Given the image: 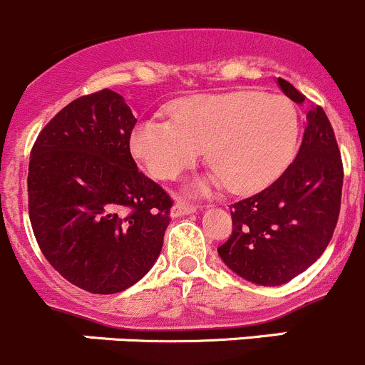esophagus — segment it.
Segmentation results:
<instances>
[{"instance_id": "obj_1", "label": "esophagus", "mask_w": 365, "mask_h": 365, "mask_svg": "<svg viewBox=\"0 0 365 365\" xmlns=\"http://www.w3.org/2000/svg\"><path fill=\"white\" fill-rule=\"evenodd\" d=\"M197 206L195 204H190L186 200H177L172 207V217H182V215L195 213Z\"/></svg>"}]
</instances>
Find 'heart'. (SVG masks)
I'll use <instances>...</instances> for the list:
<instances>
[{"instance_id": "obj_1", "label": "heart", "mask_w": 365, "mask_h": 365, "mask_svg": "<svg viewBox=\"0 0 365 365\" xmlns=\"http://www.w3.org/2000/svg\"><path fill=\"white\" fill-rule=\"evenodd\" d=\"M297 138V114L283 96L240 91L182 100L172 121L147 120L134 128L130 148L161 180L192 168L206 150L211 182L231 193H252L287 166Z\"/></svg>"}]
</instances>
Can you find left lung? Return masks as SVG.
<instances>
[{"label": "left lung", "mask_w": 365, "mask_h": 365, "mask_svg": "<svg viewBox=\"0 0 365 365\" xmlns=\"http://www.w3.org/2000/svg\"><path fill=\"white\" fill-rule=\"evenodd\" d=\"M296 103L307 96L277 78ZM344 168L335 133L321 106L307 114L297 158L272 185L231 204L232 231L218 247L225 265L251 283L277 287L317 262L341 213Z\"/></svg>", "instance_id": "1"}]
</instances>
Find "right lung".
Wrapping results in <instances>:
<instances>
[{
  "instance_id": "add662e5",
  "label": "right lung",
  "mask_w": 365,
  "mask_h": 365,
  "mask_svg": "<svg viewBox=\"0 0 365 365\" xmlns=\"http://www.w3.org/2000/svg\"><path fill=\"white\" fill-rule=\"evenodd\" d=\"M110 89L73 100L30 152L29 213L44 258L91 294H116L150 270L173 200L130 155L136 125Z\"/></svg>"
}]
</instances>
